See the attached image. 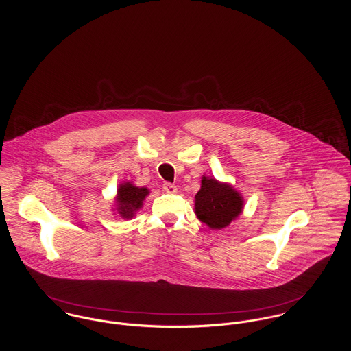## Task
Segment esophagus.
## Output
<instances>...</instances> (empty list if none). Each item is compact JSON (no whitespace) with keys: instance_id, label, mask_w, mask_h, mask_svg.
Here are the masks:
<instances>
[{"instance_id":"obj_1","label":"esophagus","mask_w":351,"mask_h":351,"mask_svg":"<svg viewBox=\"0 0 351 351\" xmlns=\"http://www.w3.org/2000/svg\"><path fill=\"white\" fill-rule=\"evenodd\" d=\"M163 189L167 192V193H176L177 192V186L171 182H165L163 184Z\"/></svg>"}]
</instances>
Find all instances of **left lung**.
<instances>
[{
  "label": "left lung",
  "mask_w": 351,
  "mask_h": 351,
  "mask_svg": "<svg viewBox=\"0 0 351 351\" xmlns=\"http://www.w3.org/2000/svg\"><path fill=\"white\" fill-rule=\"evenodd\" d=\"M196 215L210 228H224L235 220L243 208L241 195L227 184L215 178L202 177L201 189L196 195Z\"/></svg>",
  "instance_id": "left-lung-1"
}]
</instances>
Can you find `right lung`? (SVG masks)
Instances as JSON below:
<instances>
[{
	"instance_id": "obj_1",
	"label": "right lung",
	"mask_w": 351,
	"mask_h": 351,
	"mask_svg": "<svg viewBox=\"0 0 351 351\" xmlns=\"http://www.w3.org/2000/svg\"><path fill=\"white\" fill-rule=\"evenodd\" d=\"M147 195H149V191L146 188H138L130 182L120 185L117 192L119 213L125 219L132 217L135 210L142 206V202Z\"/></svg>"
}]
</instances>
